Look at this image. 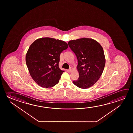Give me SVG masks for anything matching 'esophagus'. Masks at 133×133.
Wrapping results in <instances>:
<instances>
[{
	"instance_id": "obj_1",
	"label": "esophagus",
	"mask_w": 133,
	"mask_h": 133,
	"mask_svg": "<svg viewBox=\"0 0 133 133\" xmlns=\"http://www.w3.org/2000/svg\"><path fill=\"white\" fill-rule=\"evenodd\" d=\"M72 70H73V69L72 68H70V69L68 70V71L69 72H71Z\"/></svg>"
}]
</instances>
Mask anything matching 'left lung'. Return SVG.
I'll return each mask as SVG.
<instances>
[{"label": "left lung", "mask_w": 133, "mask_h": 133, "mask_svg": "<svg viewBox=\"0 0 133 133\" xmlns=\"http://www.w3.org/2000/svg\"><path fill=\"white\" fill-rule=\"evenodd\" d=\"M68 45L78 60L79 76L73 82L79 88H89L98 81L104 69L105 58L103 47L95 39L87 38L70 41Z\"/></svg>", "instance_id": "8db88e82"}]
</instances>
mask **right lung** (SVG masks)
Returning a JSON list of instances; mask_svg holds the SVG:
<instances>
[{"instance_id": "add662e5", "label": "right lung", "mask_w": 133, "mask_h": 133, "mask_svg": "<svg viewBox=\"0 0 133 133\" xmlns=\"http://www.w3.org/2000/svg\"><path fill=\"white\" fill-rule=\"evenodd\" d=\"M68 48L65 41L49 37L37 39L30 45L26 63L31 76L39 86L48 88L58 83L64 71L59 68L60 55Z\"/></svg>"}]
</instances>
